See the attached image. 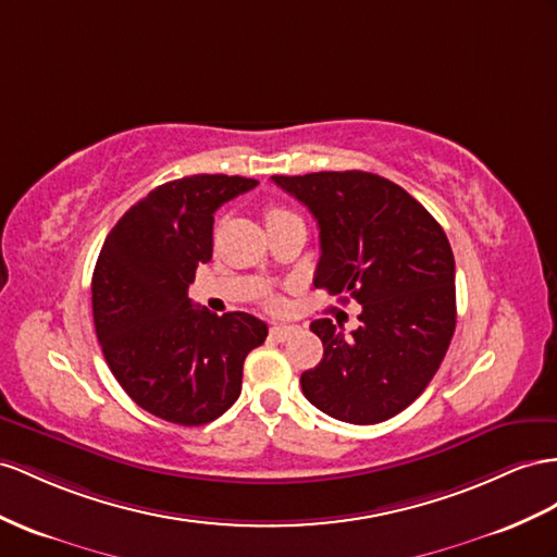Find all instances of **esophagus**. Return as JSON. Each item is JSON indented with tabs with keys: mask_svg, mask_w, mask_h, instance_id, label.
Returning <instances> with one entry per match:
<instances>
[{
	"mask_svg": "<svg viewBox=\"0 0 557 557\" xmlns=\"http://www.w3.org/2000/svg\"><path fill=\"white\" fill-rule=\"evenodd\" d=\"M294 334H298V326L296 324H275L273 330H270V336H273L275 341H287Z\"/></svg>",
	"mask_w": 557,
	"mask_h": 557,
	"instance_id": "esophagus-1",
	"label": "esophagus"
}]
</instances>
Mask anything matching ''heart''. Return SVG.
<instances>
[{"mask_svg":"<svg viewBox=\"0 0 557 557\" xmlns=\"http://www.w3.org/2000/svg\"><path fill=\"white\" fill-rule=\"evenodd\" d=\"M287 219H298V216H296V213H292L289 209L277 207V205H273V207H268V209H265V225H273V223L287 221Z\"/></svg>","mask_w":557,"mask_h":557,"instance_id":"1","label":"heart"}]
</instances>
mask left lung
<instances>
[{"instance_id": "left-lung-1", "label": "left lung", "mask_w": 557, "mask_h": 557, "mask_svg": "<svg viewBox=\"0 0 557 557\" xmlns=\"http://www.w3.org/2000/svg\"><path fill=\"white\" fill-rule=\"evenodd\" d=\"M273 181L318 221L315 287L362 306L360 326L348 336L330 318L310 324L324 355L301 374L304 395L346 423L400 414L431 383L454 336V253L445 231L400 185L369 171Z\"/></svg>"}]
</instances>
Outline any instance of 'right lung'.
I'll return each mask as SVG.
<instances>
[{"instance_id":"1","label":"right lung","mask_w":557,"mask_h":557,"mask_svg":"<svg viewBox=\"0 0 557 557\" xmlns=\"http://www.w3.org/2000/svg\"><path fill=\"white\" fill-rule=\"evenodd\" d=\"M256 185L225 174L169 181L124 213L98 253V344L126 395L157 419H219L239 397L245 358L268 336L249 312L219 318L188 298L197 265L211 261L213 213Z\"/></svg>"}]
</instances>
